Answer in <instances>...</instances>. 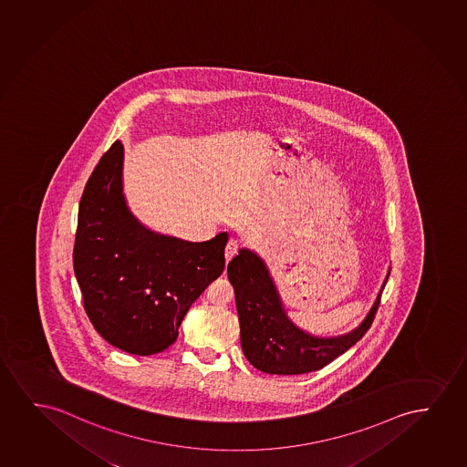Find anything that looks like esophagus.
<instances>
[{"label":"esophagus","instance_id":"1","mask_svg":"<svg viewBox=\"0 0 467 467\" xmlns=\"http://www.w3.org/2000/svg\"><path fill=\"white\" fill-rule=\"evenodd\" d=\"M237 249H239V244H237V241H233V239H231L230 243L226 244V249H224V258H226V263L230 262L231 258L236 255Z\"/></svg>","mask_w":467,"mask_h":467}]
</instances>
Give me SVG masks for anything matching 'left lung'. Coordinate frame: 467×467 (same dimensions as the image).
I'll use <instances>...</instances> for the list:
<instances>
[{
    "label": "left lung",
    "mask_w": 467,
    "mask_h": 467,
    "mask_svg": "<svg viewBox=\"0 0 467 467\" xmlns=\"http://www.w3.org/2000/svg\"><path fill=\"white\" fill-rule=\"evenodd\" d=\"M360 326L346 335L319 338L288 319L275 282L262 258L249 249L228 263V279L236 295L241 346L250 364L271 375H301L320 370L364 337L375 319L384 285Z\"/></svg>",
    "instance_id": "8db88e82"
}]
</instances>
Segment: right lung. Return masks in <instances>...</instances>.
Segmentation results:
<instances>
[{"label":"right lung","instance_id":"right-lung-1","mask_svg":"<svg viewBox=\"0 0 467 467\" xmlns=\"http://www.w3.org/2000/svg\"><path fill=\"white\" fill-rule=\"evenodd\" d=\"M122 156L115 141L84 186L73 268L97 332L151 356L175 343L190 306L223 273L228 234L188 243L145 228L122 194Z\"/></svg>","mask_w":467,"mask_h":467}]
</instances>
